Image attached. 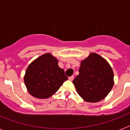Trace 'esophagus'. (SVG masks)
Masks as SVG:
<instances>
[{"label":"esophagus","instance_id":"obj_1","mask_svg":"<svg viewBox=\"0 0 130 130\" xmlns=\"http://www.w3.org/2000/svg\"><path fill=\"white\" fill-rule=\"evenodd\" d=\"M68 79L70 80V81H73V76H70V77H68Z\"/></svg>","mask_w":130,"mask_h":130}]
</instances>
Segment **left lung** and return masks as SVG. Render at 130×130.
<instances>
[{
    "mask_svg": "<svg viewBox=\"0 0 130 130\" xmlns=\"http://www.w3.org/2000/svg\"><path fill=\"white\" fill-rule=\"evenodd\" d=\"M79 74L73 79L78 94L87 102H98L104 99L114 85V74L106 60L92 53L82 60Z\"/></svg>",
    "mask_w": 130,
    "mask_h": 130,
    "instance_id": "8db88e82",
    "label": "left lung"
}]
</instances>
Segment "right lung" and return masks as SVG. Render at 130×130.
<instances>
[{
  "mask_svg": "<svg viewBox=\"0 0 130 130\" xmlns=\"http://www.w3.org/2000/svg\"><path fill=\"white\" fill-rule=\"evenodd\" d=\"M67 79L64 70L58 66L57 58L50 53L44 54L31 62L24 77L28 92L40 99L51 97Z\"/></svg>",
  "mask_w": 130,
  "mask_h": 130,
  "instance_id": "right-lung-1",
  "label": "right lung"
}]
</instances>
